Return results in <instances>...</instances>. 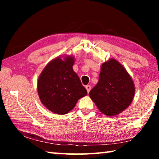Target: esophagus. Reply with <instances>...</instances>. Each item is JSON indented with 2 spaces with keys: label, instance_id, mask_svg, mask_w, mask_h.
<instances>
[{
  "label": "esophagus",
  "instance_id": "34e87169",
  "mask_svg": "<svg viewBox=\"0 0 159 159\" xmlns=\"http://www.w3.org/2000/svg\"><path fill=\"white\" fill-rule=\"evenodd\" d=\"M85 89L87 90V92H88V93H89V92H90V90H91V86H90V85H86V86H85Z\"/></svg>",
  "mask_w": 159,
  "mask_h": 159
}]
</instances>
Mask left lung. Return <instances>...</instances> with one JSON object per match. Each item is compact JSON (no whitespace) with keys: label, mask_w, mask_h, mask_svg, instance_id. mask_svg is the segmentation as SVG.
<instances>
[{"label":"left lung","mask_w":159,"mask_h":159,"mask_svg":"<svg viewBox=\"0 0 159 159\" xmlns=\"http://www.w3.org/2000/svg\"><path fill=\"white\" fill-rule=\"evenodd\" d=\"M134 86L121 64L114 59L102 64L99 81L89 96L99 111L109 116L119 114L133 101Z\"/></svg>","instance_id":"obj_1"}]
</instances>
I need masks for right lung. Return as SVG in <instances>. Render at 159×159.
Here are the masks:
<instances>
[{
  "mask_svg": "<svg viewBox=\"0 0 159 159\" xmlns=\"http://www.w3.org/2000/svg\"><path fill=\"white\" fill-rule=\"evenodd\" d=\"M74 58H56L45 67L38 80V93L46 108L57 114H66L77 101L87 95L72 66Z\"/></svg>",
  "mask_w": 159,
  "mask_h": 159,
  "instance_id": "obj_1",
  "label": "right lung"
}]
</instances>
